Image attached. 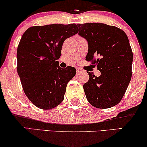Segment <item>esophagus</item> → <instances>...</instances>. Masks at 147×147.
I'll return each instance as SVG.
<instances>
[{
	"label": "esophagus",
	"mask_w": 147,
	"mask_h": 147,
	"mask_svg": "<svg viewBox=\"0 0 147 147\" xmlns=\"http://www.w3.org/2000/svg\"><path fill=\"white\" fill-rule=\"evenodd\" d=\"M82 71L80 69H79V68H76V72H77L78 74L82 73Z\"/></svg>",
	"instance_id": "obj_1"
}]
</instances>
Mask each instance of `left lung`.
I'll return each mask as SVG.
<instances>
[{
	"label": "left lung",
	"mask_w": 147,
	"mask_h": 147,
	"mask_svg": "<svg viewBox=\"0 0 147 147\" xmlns=\"http://www.w3.org/2000/svg\"><path fill=\"white\" fill-rule=\"evenodd\" d=\"M79 34L88 41L87 61L100 71L83 86L90 103L98 109L110 108L121 101L132 78L133 53L128 38L122 30L105 24H77ZM94 57H97L95 60Z\"/></svg>",
	"instance_id": "1"
}]
</instances>
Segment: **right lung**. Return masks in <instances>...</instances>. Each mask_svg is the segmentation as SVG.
Masks as SVG:
<instances>
[{"mask_svg":"<svg viewBox=\"0 0 147 147\" xmlns=\"http://www.w3.org/2000/svg\"><path fill=\"white\" fill-rule=\"evenodd\" d=\"M75 24H51L29 28L17 51L18 75L29 100L37 107L51 109L64 99L67 84L75 76V67H60L63 44L78 33Z\"/></svg>","mask_w":147,"mask_h":147,"instance_id":"1","label":"right lung"}]
</instances>
